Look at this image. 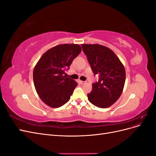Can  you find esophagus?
I'll return each instance as SVG.
<instances>
[{"label":"esophagus","instance_id":"esophagus-1","mask_svg":"<svg viewBox=\"0 0 156 156\" xmlns=\"http://www.w3.org/2000/svg\"><path fill=\"white\" fill-rule=\"evenodd\" d=\"M79 82H80V83L82 84H84L86 83V81H79Z\"/></svg>","mask_w":156,"mask_h":156}]
</instances>
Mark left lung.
Returning <instances> with one entry per match:
<instances>
[{
    "label": "left lung",
    "instance_id": "1",
    "mask_svg": "<svg viewBox=\"0 0 156 156\" xmlns=\"http://www.w3.org/2000/svg\"><path fill=\"white\" fill-rule=\"evenodd\" d=\"M94 75L98 81L92 84V92L87 94L89 101L100 108L111 106L123 91L126 71L119 57L109 48L100 44H81Z\"/></svg>",
    "mask_w": 156,
    "mask_h": 156
}]
</instances>
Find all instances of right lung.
Listing matches in <instances>:
<instances>
[{
    "label": "right lung",
    "instance_id": "add662e5",
    "mask_svg": "<svg viewBox=\"0 0 156 156\" xmlns=\"http://www.w3.org/2000/svg\"><path fill=\"white\" fill-rule=\"evenodd\" d=\"M81 52L78 44H60L47 51L33 71L36 90L47 105L58 108L70 99L77 83L66 77L73 59Z\"/></svg>",
    "mask_w": 156,
    "mask_h": 156
}]
</instances>
